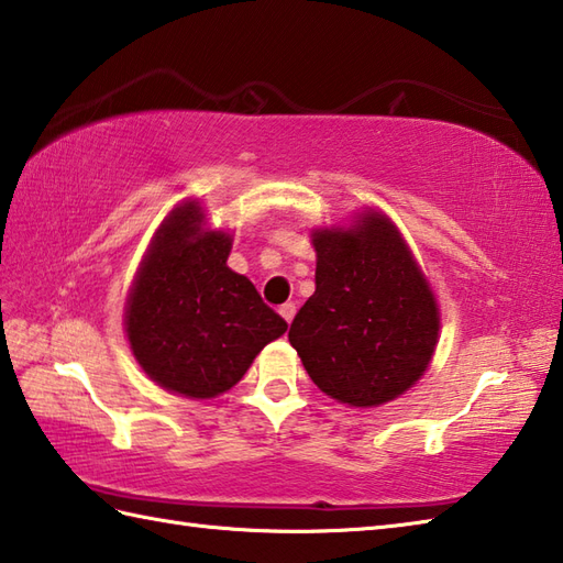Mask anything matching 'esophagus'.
<instances>
[{"instance_id":"34e87169","label":"esophagus","mask_w":563,"mask_h":563,"mask_svg":"<svg viewBox=\"0 0 563 563\" xmlns=\"http://www.w3.org/2000/svg\"><path fill=\"white\" fill-rule=\"evenodd\" d=\"M295 312H297V309H295V305H292V302H288V305H283V307H280V317H283L285 321H288V324H290V321L295 319Z\"/></svg>"}]
</instances>
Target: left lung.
<instances>
[{
  "mask_svg": "<svg viewBox=\"0 0 563 563\" xmlns=\"http://www.w3.org/2000/svg\"><path fill=\"white\" fill-rule=\"evenodd\" d=\"M317 290L288 339L331 399L373 409L397 399L433 361L440 309L426 275L387 214L314 230Z\"/></svg>",
  "mask_w": 563,
  "mask_h": 563,
  "instance_id": "left-lung-1",
  "label": "left lung"
}]
</instances>
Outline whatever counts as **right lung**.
I'll return each instance as SVG.
<instances>
[{
	"label": "right lung",
	"mask_w": 563,
	"mask_h": 563,
	"mask_svg": "<svg viewBox=\"0 0 563 563\" xmlns=\"http://www.w3.org/2000/svg\"><path fill=\"white\" fill-rule=\"evenodd\" d=\"M232 234L210 230L198 200L166 214L125 305V333L145 375L188 399H214L244 377L288 324L254 283L227 266Z\"/></svg>",
	"instance_id": "1"
}]
</instances>
